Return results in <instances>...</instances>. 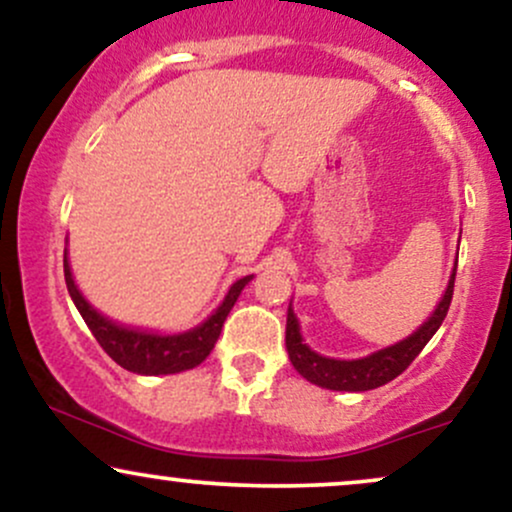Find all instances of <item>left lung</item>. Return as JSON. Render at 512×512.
<instances>
[{"label":"left lung","instance_id":"left-lung-1","mask_svg":"<svg viewBox=\"0 0 512 512\" xmlns=\"http://www.w3.org/2000/svg\"><path fill=\"white\" fill-rule=\"evenodd\" d=\"M455 272L457 267L452 269L448 289H445L443 298H440L438 308L433 310V315L428 317L419 330L411 334V337L402 339V342H397L395 346H387V349L378 351V354L356 358V361H337V358L315 354L308 344H303L301 327H298L296 315L289 308V317H286V349H289L293 368L313 385L339 392H366L390 383V380H395L399 373H404L409 368V363L421 354L428 339L443 325L452 301V289H455Z\"/></svg>","mask_w":512,"mask_h":512}]
</instances>
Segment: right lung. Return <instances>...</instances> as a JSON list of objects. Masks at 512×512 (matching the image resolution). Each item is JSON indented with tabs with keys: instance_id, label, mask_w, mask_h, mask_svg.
I'll return each instance as SVG.
<instances>
[{
	"instance_id": "add662e5",
	"label": "right lung",
	"mask_w": 512,
	"mask_h": 512,
	"mask_svg": "<svg viewBox=\"0 0 512 512\" xmlns=\"http://www.w3.org/2000/svg\"><path fill=\"white\" fill-rule=\"evenodd\" d=\"M250 279L252 276L238 279L231 286V291L226 293L219 308L195 330L182 334H154L115 325L113 320H108L96 308H91L86 298L81 296V291L76 289L72 269H69L67 255H64V281H67L69 296H72L76 310L84 317L88 330H91L96 342L103 346L105 354L113 358L117 366L139 375H170L199 366L214 349L223 322H226L228 313H231V308L238 301L240 291L245 289Z\"/></svg>"
}]
</instances>
